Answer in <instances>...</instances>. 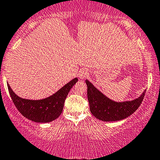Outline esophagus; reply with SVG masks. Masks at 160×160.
I'll list each match as a JSON object with an SVG mask.
<instances>
[{"mask_svg":"<svg viewBox=\"0 0 160 160\" xmlns=\"http://www.w3.org/2000/svg\"><path fill=\"white\" fill-rule=\"evenodd\" d=\"M87 77H88V72H87V70L82 69L79 72V78L80 79L83 80V79L86 78Z\"/></svg>","mask_w":160,"mask_h":160,"instance_id":"1","label":"esophagus"}]
</instances>
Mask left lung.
Segmentation results:
<instances>
[{"instance_id": "left-lung-1", "label": "left lung", "mask_w": 160, "mask_h": 160, "mask_svg": "<svg viewBox=\"0 0 160 160\" xmlns=\"http://www.w3.org/2000/svg\"><path fill=\"white\" fill-rule=\"evenodd\" d=\"M87 95L92 114L105 122L119 121L130 116L142 103L146 90L136 99L124 102H116L107 98L92 82L86 80Z\"/></svg>"}]
</instances>
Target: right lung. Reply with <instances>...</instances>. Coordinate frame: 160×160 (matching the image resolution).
Instances as JSON below:
<instances>
[{"label": "right lung", "mask_w": 160, "mask_h": 160, "mask_svg": "<svg viewBox=\"0 0 160 160\" xmlns=\"http://www.w3.org/2000/svg\"><path fill=\"white\" fill-rule=\"evenodd\" d=\"M78 81V79L75 78L48 98L37 100L20 98L9 83L7 86L12 102L23 117L33 122L46 123L56 120L61 114L66 97Z\"/></svg>", "instance_id": "1"}]
</instances>
